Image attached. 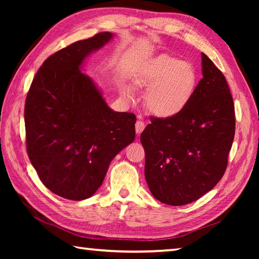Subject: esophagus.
Instances as JSON below:
<instances>
[{
	"mask_svg": "<svg viewBox=\"0 0 259 259\" xmlns=\"http://www.w3.org/2000/svg\"><path fill=\"white\" fill-rule=\"evenodd\" d=\"M139 118H141V117H139ZM144 129H145V122L142 120H138L136 122V133L138 134V135H140L142 131H144Z\"/></svg>",
	"mask_w": 259,
	"mask_h": 259,
	"instance_id": "34e87169",
	"label": "esophagus"
}]
</instances>
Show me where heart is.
<instances>
[{"mask_svg":"<svg viewBox=\"0 0 259 259\" xmlns=\"http://www.w3.org/2000/svg\"><path fill=\"white\" fill-rule=\"evenodd\" d=\"M137 87L149 90L147 106L160 118L172 117L183 111L194 96L197 73L194 65L171 56L156 59L135 81ZM122 93L130 99L129 89Z\"/></svg>","mask_w":259,"mask_h":259,"instance_id":"heart-1","label":"heart"}]
</instances>
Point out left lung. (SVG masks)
Here are the masks:
<instances>
[{"mask_svg": "<svg viewBox=\"0 0 259 259\" xmlns=\"http://www.w3.org/2000/svg\"><path fill=\"white\" fill-rule=\"evenodd\" d=\"M202 79L183 111L151 117L140 136L145 177L152 196L170 206L199 199L227 168L235 136V107L222 71L201 53Z\"/></svg>", "mask_w": 259, "mask_h": 259, "instance_id": "obj_1", "label": "left lung"}]
</instances>
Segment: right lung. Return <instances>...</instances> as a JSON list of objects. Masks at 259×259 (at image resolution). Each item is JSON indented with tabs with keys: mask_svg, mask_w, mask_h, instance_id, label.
<instances>
[{
	"mask_svg": "<svg viewBox=\"0 0 259 259\" xmlns=\"http://www.w3.org/2000/svg\"><path fill=\"white\" fill-rule=\"evenodd\" d=\"M112 37L101 32L52 54L27 92V155L42 184L65 199L95 195L112 159L135 140L136 115L110 109L81 72L84 59Z\"/></svg>",
	"mask_w": 259,
	"mask_h": 259,
	"instance_id": "add662e5",
	"label": "right lung"
}]
</instances>
